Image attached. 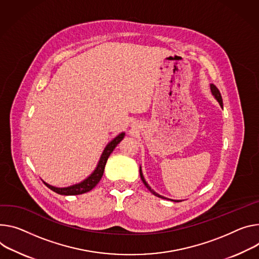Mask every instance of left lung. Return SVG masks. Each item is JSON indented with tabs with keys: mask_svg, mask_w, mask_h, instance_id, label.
I'll list each match as a JSON object with an SVG mask.
<instances>
[{
	"mask_svg": "<svg viewBox=\"0 0 259 259\" xmlns=\"http://www.w3.org/2000/svg\"><path fill=\"white\" fill-rule=\"evenodd\" d=\"M209 88H210V92H211V95L214 96V98L219 102V104H220V106L221 107H223V101H222V97H221V94H220V92H219V90H218V88L215 85V84H213V83H210L209 84ZM139 174H140V178H142V181H143V183L145 184V186L148 188V189L155 195V196H157V197H160V198H165V199H168V198H166V197H164V196H162V195H160V194H158L157 192H155L152 188L149 186V184L146 182V180H145V177H144V175H143V170H142V166L139 167ZM169 200H172V201H176V202H179V201H181V200H175V199H169Z\"/></svg>",
	"mask_w": 259,
	"mask_h": 259,
	"instance_id": "8db88e82",
	"label": "left lung"
}]
</instances>
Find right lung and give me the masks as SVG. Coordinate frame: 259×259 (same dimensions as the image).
I'll return each mask as SVG.
<instances>
[{
  "label": "right lung",
  "mask_w": 259,
  "mask_h": 259,
  "mask_svg": "<svg viewBox=\"0 0 259 259\" xmlns=\"http://www.w3.org/2000/svg\"><path fill=\"white\" fill-rule=\"evenodd\" d=\"M124 136H125V132H122L119 135H116L112 140H110V142L107 144V146L104 148V150L101 154V157L97 163L96 168L94 169L93 172L89 177H87L83 181H81L77 184L71 185V186L63 187V188L52 186L44 181H43V183L48 186L51 190H53L56 193L61 194V195H78V194H82V193L91 191L93 188L95 187L101 180L103 172H104L105 164H106V161H107L109 155L112 153V151L117 146V144H120V142L124 138Z\"/></svg>",
  "instance_id": "add662e5"
}]
</instances>
